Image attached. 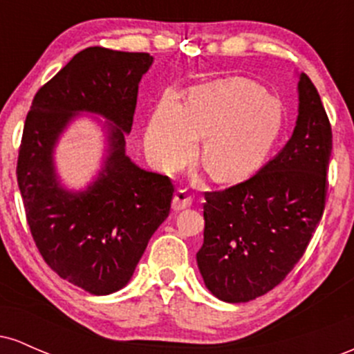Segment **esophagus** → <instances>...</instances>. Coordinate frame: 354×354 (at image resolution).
<instances>
[{"label":"esophagus","mask_w":354,"mask_h":354,"mask_svg":"<svg viewBox=\"0 0 354 354\" xmlns=\"http://www.w3.org/2000/svg\"><path fill=\"white\" fill-rule=\"evenodd\" d=\"M191 203H193V198H191L185 189H178L176 193H174V198H173V209L181 211L185 208H189Z\"/></svg>","instance_id":"34e87169"}]
</instances>
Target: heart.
<instances>
[{
    "label": "heart",
    "mask_w": 354,
    "mask_h": 354,
    "mask_svg": "<svg viewBox=\"0 0 354 354\" xmlns=\"http://www.w3.org/2000/svg\"><path fill=\"white\" fill-rule=\"evenodd\" d=\"M286 124L283 103L243 78L218 80L188 93L185 106L166 95L146 133V148L165 171L189 163L205 138L201 163L219 183L248 180L261 168Z\"/></svg>",
    "instance_id": "obj_1"
}]
</instances>
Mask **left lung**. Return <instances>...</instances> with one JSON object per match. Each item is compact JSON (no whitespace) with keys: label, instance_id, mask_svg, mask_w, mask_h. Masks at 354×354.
Listing matches in <instances>:
<instances>
[{"label":"left lung","instance_id":"left-lung-1","mask_svg":"<svg viewBox=\"0 0 354 354\" xmlns=\"http://www.w3.org/2000/svg\"><path fill=\"white\" fill-rule=\"evenodd\" d=\"M298 89V121L281 151L248 180L205 193V241L196 261L208 290L223 301L246 303L278 286L323 216L331 124L304 73Z\"/></svg>","mask_w":354,"mask_h":354}]
</instances>
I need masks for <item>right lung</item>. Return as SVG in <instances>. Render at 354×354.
<instances>
[{"instance_id":"right-lung-1","label":"right lung","mask_w":354,"mask_h":354,"mask_svg":"<svg viewBox=\"0 0 354 354\" xmlns=\"http://www.w3.org/2000/svg\"><path fill=\"white\" fill-rule=\"evenodd\" d=\"M151 63L148 53L86 48L38 89L24 121L16 178L31 236L56 274L91 295L115 293L129 281L171 209V180L124 154L138 84ZM75 111L100 112L115 123L107 168L80 195L59 188L50 160Z\"/></svg>"}]
</instances>
